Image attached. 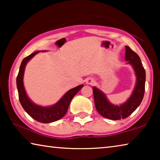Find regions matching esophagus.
Instances as JSON below:
<instances>
[{
    "label": "esophagus",
    "mask_w": 160,
    "mask_h": 160,
    "mask_svg": "<svg viewBox=\"0 0 160 160\" xmlns=\"http://www.w3.org/2000/svg\"><path fill=\"white\" fill-rule=\"evenodd\" d=\"M95 82H96L95 80L93 79V78H88V79H87V80H86V84H88V85H93Z\"/></svg>",
    "instance_id": "34e87169"
}]
</instances>
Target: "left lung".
Returning a JSON list of instances; mask_svg holds the SVG:
<instances>
[{"label": "left lung", "mask_w": 160, "mask_h": 160, "mask_svg": "<svg viewBox=\"0 0 160 160\" xmlns=\"http://www.w3.org/2000/svg\"><path fill=\"white\" fill-rule=\"evenodd\" d=\"M126 61L134 68L136 75V84L133 92L124 104L116 106L110 103L105 94L95 87L93 88L95 107L100 115L112 120H120L129 116L138 107L144 97L145 85V70L138 54L126 46Z\"/></svg>", "instance_id": "obj_1"}]
</instances>
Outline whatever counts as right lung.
<instances>
[{
    "mask_svg": "<svg viewBox=\"0 0 160 160\" xmlns=\"http://www.w3.org/2000/svg\"><path fill=\"white\" fill-rule=\"evenodd\" d=\"M39 52H40V51H37L36 52L32 53L23 59L20 65V70H19L16 82H17L19 99H20L22 107H23L25 112L32 118H33L39 122L48 123L56 121L63 117L67 112L72 99L79 92L80 89H82L84 85H78L76 88H72L69 91H68L64 94L63 97L53 106L44 107L34 104L29 99V97L26 94L23 85V76L27 63Z\"/></svg>",
    "mask_w": 160,
    "mask_h": 160,
    "instance_id": "right-lung-1",
    "label": "right lung"
}]
</instances>
